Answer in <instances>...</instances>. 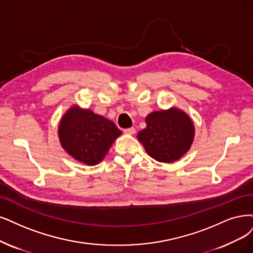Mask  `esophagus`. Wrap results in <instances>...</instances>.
I'll list each match as a JSON object with an SVG mask.
<instances>
[{"label":"esophagus","instance_id":"esophagus-1","mask_svg":"<svg viewBox=\"0 0 253 253\" xmlns=\"http://www.w3.org/2000/svg\"><path fill=\"white\" fill-rule=\"evenodd\" d=\"M124 132L127 133V134H134L135 133V128L134 127L126 128V129H124Z\"/></svg>","mask_w":253,"mask_h":253}]
</instances>
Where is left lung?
Returning a JSON list of instances; mask_svg holds the SVG:
<instances>
[{
  "mask_svg": "<svg viewBox=\"0 0 253 253\" xmlns=\"http://www.w3.org/2000/svg\"><path fill=\"white\" fill-rule=\"evenodd\" d=\"M147 127L137 133L146 152L161 163H173L188 152L194 125L179 109L154 111L146 118Z\"/></svg>",
  "mask_w": 253,
  "mask_h": 253,
  "instance_id": "left-lung-1",
  "label": "left lung"
}]
</instances>
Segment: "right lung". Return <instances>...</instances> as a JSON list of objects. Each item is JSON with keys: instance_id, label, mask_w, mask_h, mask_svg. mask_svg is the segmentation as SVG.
Returning a JSON list of instances; mask_svg holds the SVG:
<instances>
[{"instance_id": "add662e5", "label": "right lung", "mask_w": 253, "mask_h": 253, "mask_svg": "<svg viewBox=\"0 0 253 253\" xmlns=\"http://www.w3.org/2000/svg\"><path fill=\"white\" fill-rule=\"evenodd\" d=\"M61 146L75 160L88 166L100 163L108 152L121 130L91 110L71 108L59 124Z\"/></svg>"}]
</instances>
